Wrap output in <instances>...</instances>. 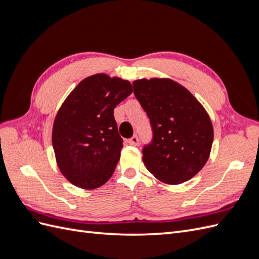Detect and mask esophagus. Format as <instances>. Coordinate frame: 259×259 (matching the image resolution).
<instances>
[{"instance_id":"obj_1","label":"esophagus","mask_w":259,"mask_h":259,"mask_svg":"<svg viewBox=\"0 0 259 259\" xmlns=\"http://www.w3.org/2000/svg\"><path fill=\"white\" fill-rule=\"evenodd\" d=\"M127 143H128L131 146H137V145L139 144V138H138L137 135H134V136L131 137V138L128 139Z\"/></svg>"}]
</instances>
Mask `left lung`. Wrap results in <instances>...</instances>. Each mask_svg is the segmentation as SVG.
<instances>
[{
  "mask_svg": "<svg viewBox=\"0 0 259 259\" xmlns=\"http://www.w3.org/2000/svg\"><path fill=\"white\" fill-rule=\"evenodd\" d=\"M133 86L152 130L151 142L143 148L147 169L168 185L191 179L205 165L213 144L205 109L173 80L142 79Z\"/></svg>",
  "mask_w": 259,
  "mask_h": 259,
  "instance_id": "8db88e82",
  "label": "left lung"
}]
</instances>
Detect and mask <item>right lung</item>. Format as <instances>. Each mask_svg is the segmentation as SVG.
Here are the masks:
<instances>
[{
  "instance_id": "add662e5",
  "label": "right lung",
  "mask_w": 259,
  "mask_h": 259,
  "mask_svg": "<svg viewBox=\"0 0 259 259\" xmlns=\"http://www.w3.org/2000/svg\"><path fill=\"white\" fill-rule=\"evenodd\" d=\"M132 92L128 81L99 73L80 82L60 107L52 142L60 171L74 186L95 189L112 176L123 148L113 110Z\"/></svg>"
}]
</instances>
